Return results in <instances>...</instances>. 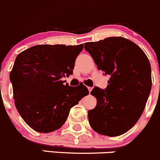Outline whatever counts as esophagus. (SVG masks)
Listing matches in <instances>:
<instances>
[{"label": "esophagus", "mask_w": 160, "mask_h": 160, "mask_svg": "<svg viewBox=\"0 0 160 160\" xmlns=\"http://www.w3.org/2000/svg\"><path fill=\"white\" fill-rule=\"evenodd\" d=\"M88 92H91V91L92 90V87H88Z\"/></svg>", "instance_id": "esophagus-1"}]
</instances>
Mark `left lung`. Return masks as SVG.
Masks as SVG:
<instances>
[{
	"label": "left lung",
	"instance_id": "left-lung-1",
	"mask_svg": "<svg viewBox=\"0 0 160 160\" xmlns=\"http://www.w3.org/2000/svg\"><path fill=\"white\" fill-rule=\"evenodd\" d=\"M98 70L109 75L106 88L95 87L96 106L88 112L91 127L108 136L124 134L142 114L152 88L147 56L132 41L110 37L84 44Z\"/></svg>",
	"mask_w": 160,
	"mask_h": 160
}]
</instances>
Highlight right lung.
<instances>
[{
  "label": "right lung",
  "mask_w": 160,
  "mask_h": 160,
  "mask_svg": "<svg viewBox=\"0 0 160 160\" xmlns=\"http://www.w3.org/2000/svg\"><path fill=\"white\" fill-rule=\"evenodd\" d=\"M83 44H40L17 56L10 74L14 104L21 118L38 132L60 129L70 109L88 95L85 85L76 88L62 78L73 73Z\"/></svg>",
  "instance_id": "add662e5"
}]
</instances>
